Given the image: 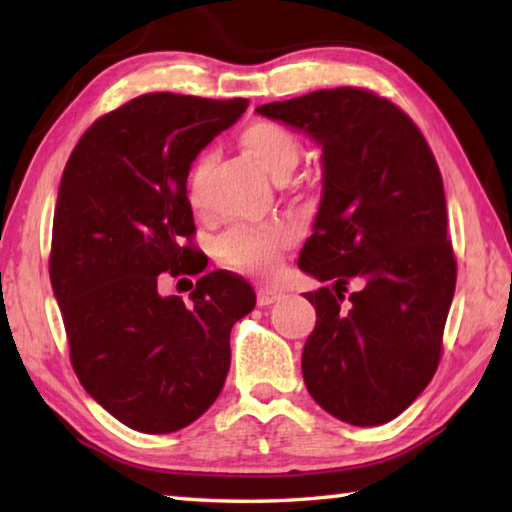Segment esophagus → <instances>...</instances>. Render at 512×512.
<instances>
[{
	"label": "esophagus",
	"mask_w": 512,
	"mask_h": 512,
	"mask_svg": "<svg viewBox=\"0 0 512 512\" xmlns=\"http://www.w3.org/2000/svg\"><path fill=\"white\" fill-rule=\"evenodd\" d=\"M280 298H282V291L271 289V287H262V289L257 291V305H259V307L273 305V302H277Z\"/></svg>",
	"instance_id": "obj_1"
}]
</instances>
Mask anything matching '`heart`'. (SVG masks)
<instances>
[{
    "mask_svg": "<svg viewBox=\"0 0 512 512\" xmlns=\"http://www.w3.org/2000/svg\"><path fill=\"white\" fill-rule=\"evenodd\" d=\"M239 144L259 167L273 178H287L300 160V137L284 124L257 119L241 131ZM216 167V153H198L189 164L185 194L198 214L210 210V180ZM311 178H300L298 187L307 189ZM296 244V228L282 219L264 223H239L223 232L216 244L219 262L230 271L250 277H271L282 266L287 250Z\"/></svg>",
    "mask_w": 512,
    "mask_h": 512,
    "instance_id": "heart-1",
    "label": "heart"
}]
</instances>
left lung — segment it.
Instances as JSON below:
<instances>
[{
	"label": "left lung",
	"mask_w": 512,
	"mask_h": 512,
	"mask_svg": "<svg viewBox=\"0 0 512 512\" xmlns=\"http://www.w3.org/2000/svg\"><path fill=\"white\" fill-rule=\"evenodd\" d=\"M257 112L323 146V201L298 266L332 287L305 293L316 307L307 391L343 422L384 424L436 372L456 289L436 158L413 119L372 90H318Z\"/></svg>",
	"instance_id": "left-lung-1"
}]
</instances>
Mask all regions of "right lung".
Returning a JSON list of instances; mask_svg holds the SVG:
<instances>
[{"instance_id": "obj_1", "label": "right lung", "mask_w": 512, "mask_h": 512, "mask_svg": "<svg viewBox=\"0 0 512 512\" xmlns=\"http://www.w3.org/2000/svg\"><path fill=\"white\" fill-rule=\"evenodd\" d=\"M246 108L142 94L94 121L65 164L49 277L69 359L85 391L135 431H178L210 409L230 368V329L255 307L253 287L230 271L205 273L189 305L158 293L160 273L205 268L187 169Z\"/></svg>"}]
</instances>
